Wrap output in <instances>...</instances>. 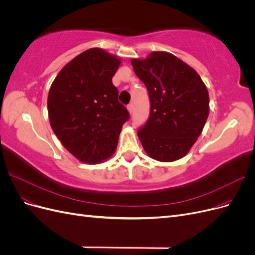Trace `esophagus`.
Here are the masks:
<instances>
[{"label":"esophagus","instance_id":"obj_1","mask_svg":"<svg viewBox=\"0 0 255 255\" xmlns=\"http://www.w3.org/2000/svg\"><path fill=\"white\" fill-rule=\"evenodd\" d=\"M128 111L129 114H133V112H134V105L132 103H129L128 105Z\"/></svg>","mask_w":255,"mask_h":255}]
</instances>
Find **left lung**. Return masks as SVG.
Listing matches in <instances>:
<instances>
[{
    "mask_svg": "<svg viewBox=\"0 0 255 255\" xmlns=\"http://www.w3.org/2000/svg\"><path fill=\"white\" fill-rule=\"evenodd\" d=\"M132 66L150 99L149 118L137 130L144 151L159 161L182 158L207 120L206 86L194 69L170 53L153 52L146 59H132Z\"/></svg>",
    "mask_w": 255,
    "mask_h": 255,
    "instance_id": "8db88e82",
    "label": "left lung"
}]
</instances>
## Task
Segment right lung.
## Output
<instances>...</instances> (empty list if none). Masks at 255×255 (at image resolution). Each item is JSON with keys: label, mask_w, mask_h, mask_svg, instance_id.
<instances>
[{"label": "right lung", "mask_w": 255, "mask_h": 255, "mask_svg": "<svg viewBox=\"0 0 255 255\" xmlns=\"http://www.w3.org/2000/svg\"><path fill=\"white\" fill-rule=\"evenodd\" d=\"M121 60L89 49L61 69L49 91L54 133L72 155L96 164L112 156L123 123L129 119L112 79Z\"/></svg>", "instance_id": "1"}]
</instances>
